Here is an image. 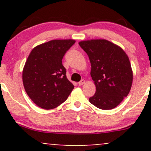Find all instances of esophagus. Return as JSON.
Wrapping results in <instances>:
<instances>
[{"label":"esophagus","instance_id":"esophagus-1","mask_svg":"<svg viewBox=\"0 0 151 151\" xmlns=\"http://www.w3.org/2000/svg\"><path fill=\"white\" fill-rule=\"evenodd\" d=\"M84 83H85V80H80V81L78 82V84H79V85H82V84H84Z\"/></svg>","mask_w":151,"mask_h":151}]
</instances>
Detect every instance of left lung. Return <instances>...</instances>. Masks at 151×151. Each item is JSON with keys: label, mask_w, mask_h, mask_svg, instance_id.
<instances>
[{"label": "left lung", "mask_w": 151, "mask_h": 151, "mask_svg": "<svg viewBox=\"0 0 151 151\" xmlns=\"http://www.w3.org/2000/svg\"><path fill=\"white\" fill-rule=\"evenodd\" d=\"M91 65L96 92L89 102L103 110L114 109L128 96L133 82L129 57L120 47L104 39L79 42Z\"/></svg>", "instance_id": "1"}]
</instances>
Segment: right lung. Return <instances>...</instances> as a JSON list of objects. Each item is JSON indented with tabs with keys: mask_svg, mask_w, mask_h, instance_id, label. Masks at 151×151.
<instances>
[{
	"mask_svg": "<svg viewBox=\"0 0 151 151\" xmlns=\"http://www.w3.org/2000/svg\"><path fill=\"white\" fill-rule=\"evenodd\" d=\"M74 40H53L31 51L22 71L24 88L31 100L40 108L52 109L66 101L73 89L62 63Z\"/></svg>",
	"mask_w": 151,
	"mask_h": 151,
	"instance_id": "obj_1",
	"label": "right lung"
}]
</instances>
